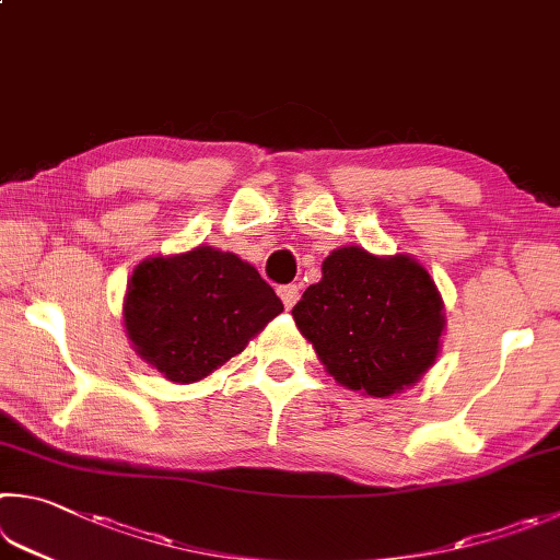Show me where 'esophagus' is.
Here are the masks:
<instances>
[{"mask_svg": "<svg viewBox=\"0 0 560 560\" xmlns=\"http://www.w3.org/2000/svg\"><path fill=\"white\" fill-rule=\"evenodd\" d=\"M279 296L283 301V306H287V311H291L293 303L299 301V287H296V283H287V287H279Z\"/></svg>", "mask_w": 560, "mask_h": 560, "instance_id": "obj_1", "label": "esophagus"}]
</instances>
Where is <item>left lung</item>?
Returning a JSON list of instances; mask_svg holds the SVG:
<instances>
[{
	"mask_svg": "<svg viewBox=\"0 0 560 560\" xmlns=\"http://www.w3.org/2000/svg\"><path fill=\"white\" fill-rule=\"evenodd\" d=\"M291 315L335 382L380 399L429 372L445 328L441 293L419 261L354 245L325 257L323 279Z\"/></svg>",
	"mask_w": 560,
	"mask_h": 560,
	"instance_id": "8db88e82",
	"label": "left lung"
}]
</instances>
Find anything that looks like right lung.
Instances as JSON below:
<instances>
[{"instance_id":"right-lung-1","label":"right lung","mask_w":560,"mask_h":560,"mask_svg":"<svg viewBox=\"0 0 560 560\" xmlns=\"http://www.w3.org/2000/svg\"><path fill=\"white\" fill-rule=\"evenodd\" d=\"M283 303L252 264L215 247L144 259L125 296V328L166 380H206L277 318Z\"/></svg>"}]
</instances>
